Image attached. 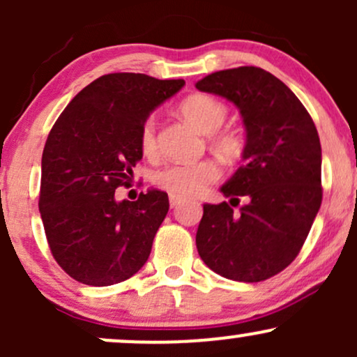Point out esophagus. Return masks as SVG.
Wrapping results in <instances>:
<instances>
[{
	"instance_id": "34e87169",
	"label": "esophagus",
	"mask_w": 357,
	"mask_h": 357,
	"mask_svg": "<svg viewBox=\"0 0 357 357\" xmlns=\"http://www.w3.org/2000/svg\"><path fill=\"white\" fill-rule=\"evenodd\" d=\"M183 202V198L181 196H174V195H169V204H171V208H176L178 206L179 203Z\"/></svg>"
}]
</instances>
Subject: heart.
Segmentation results:
<instances>
[{
	"label": "heart",
	"instance_id": "obj_1",
	"mask_svg": "<svg viewBox=\"0 0 357 357\" xmlns=\"http://www.w3.org/2000/svg\"><path fill=\"white\" fill-rule=\"evenodd\" d=\"M181 114L202 132H215L225 124L228 109L223 102L206 93H195L181 102ZM213 144L225 154H235L238 151V139L231 132H215ZM139 146L144 155L155 153V122L147 117L139 132ZM220 178V167L211 159L196 162H173L154 173V184L174 196H191L202 192L208 184Z\"/></svg>",
	"mask_w": 357,
	"mask_h": 357
}]
</instances>
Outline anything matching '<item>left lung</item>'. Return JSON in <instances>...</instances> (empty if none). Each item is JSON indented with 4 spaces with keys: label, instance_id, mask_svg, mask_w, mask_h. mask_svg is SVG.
<instances>
[{
    "label": "left lung",
    "instance_id": "obj_1",
    "mask_svg": "<svg viewBox=\"0 0 357 357\" xmlns=\"http://www.w3.org/2000/svg\"><path fill=\"white\" fill-rule=\"evenodd\" d=\"M196 89L233 102L247 130L243 166L221 186L230 204H203L196 248L221 277L267 280L298 255L321 208L317 129L296 93L264 68L215 72Z\"/></svg>",
    "mask_w": 357,
    "mask_h": 357
}]
</instances>
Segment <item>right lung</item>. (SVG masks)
<instances>
[{
  "instance_id": "right-lung-1",
  "label": "right lung",
  "mask_w": 357,
  "mask_h": 357,
  "mask_svg": "<svg viewBox=\"0 0 357 357\" xmlns=\"http://www.w3.org/2000/svg\"><path fill=\"white\" fill-rule=\"evenodd\" d=\"M184 85L144 73H109L82 89L48 134L40 215L52 255L77 282L107 287L137 273L169 210L165 191L116 202L142 159V122Z\"/></svg>"
}]
</instances>
